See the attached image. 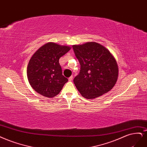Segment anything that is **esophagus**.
I'll list each match as a JSON object with an SVG mask.
<instances>
[{
  "instance_id": "obj_1",
  "label": "esophagus",
  "mask_w": 147,
  "mask_h": 147,
  "mask_svg": "<svg viewBox=\"0 0 147 147\" xmlns=\"http://www.w3.org/2000/svg\"><path fill=\"white\" fill-rule=\"evenodd\" d=\"M72 80H73V76H71V77H70L69 78V82H71Z\"/></svg>"
}]
</instances>
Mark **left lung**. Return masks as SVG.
Wrapping results in <instances>:
<instances>
[{"instance_id": "8db88e82", "label": "left lung", "mask_w": 147, "mask_h": 147, "mask_svg": "<svg viewBox=\"0 0 147 147\" xmlns=\"http://www.w3.org/2000/svg\"><path fill=\"white\" fill-rule=\"evenodd\" d=\"M74 53L80 64L74 83L83 97L92 99L109 92L117 82L118 65L109 50L90 42L74 45Z\"/></svg>"}]
</instances>
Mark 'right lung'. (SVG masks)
<instances>
[{
  "instance_id": "add662e5",
  "label": "right lung",
  "mask_w": 147,
  "mask_h": 147,
  "mask_svg": "<svg viewBox=\"0 0 147 147\" xmlns=\"http://www.w3.org/2000/svg\"><path fill=\"white\" fill-rule=\"evenodd\" d=\"M70 49L69 46L49 42L34 53L27 74L29 83L36 92L50 98L59 93L68 79L63 75L59 59Z\"/></svg>"
}]
</instances>
